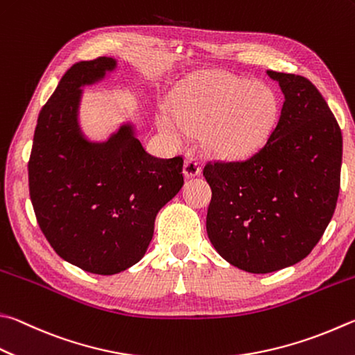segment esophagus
I'll return each instance as SVG.
<instances>
[{
    "label": "esophagus",
    "instance_id": "1",
    "mask_svg": "<svg viewBox=\"0 0 355 355\" xmlns=\"http://www.w3.org/2000/svg\"><path fill=\"white\" fill-rule=\"evenodd\" d=\"M200 171H202V167H200L198 161L192 157L188 155L184 159V164H183V175L186 178H191V177H197L200 175Z\"/></svg>",
    "mask_w": 355,
    "mask_h": 355
}]
</instances>
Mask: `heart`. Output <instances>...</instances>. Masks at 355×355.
Masks as SVG:
<instances>
[{
  "mask_svg": "<svg viewBox=\"0 0 355 355\" xmlns=\"http://www.w3.org/2000/svg\"><path fill=\"white\" fill-rule=\"evenodd\" d=\"M171 113L157 114V127L172 143L202 132L209 152L248 157L266 144L278 121V99L267 85L228 74H200L173 89Z\"/></svg>",
  "mask_w": 355,
  "mask_h": 355,
  "instance_id": "obj_1",
  "label": "heart"
}]
</instances>
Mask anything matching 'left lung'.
Returning a JSON list of instances; mask_svg holds the SVG:
<instances>
[{
  "instance_id": "8db88e82",
  "label": "left lung",
  "mask_w": 355,
  "mask_h": 355,
  "mask_svg": "<svg viewBox=\"0 0 355 355\" xmlns=\"http://www.w3.org/2000/svg\"><path fill=\"white\" fill-rule=\"evenodd\" d=\"M284 94L278 124L253 157L208 163L211 243L248 273H272L311 253L329 225L340 191L343 138L313 83L267 71Z\"/></svg>"
}]
</instances>
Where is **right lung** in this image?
Returning <instances> with one entry per match:
<instances>
[{
    "mask_svg": "<svg viewBox=\"0 0 355 355\" xmlns=\"http://www.w3.org/2000/svg\"><path fill=\"white\" fill-rule=\"evenodd\" d=\"M118 68L113 57L71 67L37 119L28 164L37 222L62 259L94 275L141 261L158 211L183 186V158L144 150L132 122L89 141L79 122L83 87Z\"/></svg>",
    "mask_w": 355,
    "mask_h": 355,
    "instance_id": "right-lung-1",
    "label": "right lung"
}]
</instances>
